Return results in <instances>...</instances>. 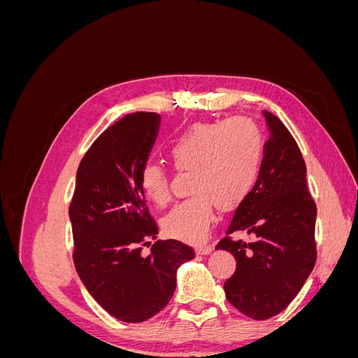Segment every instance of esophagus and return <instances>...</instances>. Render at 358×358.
<instances>
[{
  "mask_svg": "<svg viewBox=\"0 0 358 358\" xmlns=\"http://www.w3.org/2000/svg\"><path fill=\"white\" fill-rule=\"evenodd\" d=\"M212 251H213V248H212L210 245H200V246L196 248V252H197L199 255H208V254H210Z\"/></svg>",
  "mask_w": 358,
  "mask_h": 358,
  "instance_id": "1",
  "label": "esophagus"
}]
</instances>
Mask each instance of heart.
<instances>
[{
  "label": "heart",
  "mask_w": 358,
  "mask_h": 358,
  "mask_svg": "<svg viewBox=\"0 0 358 358\" xmlns=\"http://www.w3.org/2000/svg\"><path fill=\"white\" fill-rule=\"evenodd\" d=\"M169 157L179 171H188L191 197L178 203L162 229L175 239L197 243L208 237L215 222V204L222 210L239 206L257 187L264 148L259 129L245 117L203 122L171 140ZM140 187L155 204L169 200V178L159 164H146Z\"/></svg>",
  "instance_id": "obj_1"
}]
</instances>
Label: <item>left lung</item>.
Returning a JSON list of instances; mask_svg holds the SVG:
<instances>
[{
  "mask_svg": "<svg viewBox=\"0 0 358 358\" xmlns=\"http://www.w3.org/2000/svg\"><path fill=\"white\" fill-rule=\"evenodd\" d=\"M263 115L270 137L262 175L215 248L236 258V272L224 284L227 300L252 320L282 312L317 259V206L308 191L305 159L280 119L267 110ZM241 235L253 241L245 243Z\"/></svg>",
  "mask_w": 358,
  "mask_h": 358,
  "instance_id": "left-lung-1",
  "label": "left lung"
}]
</instances>
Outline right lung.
Here are the masks:
<instances>
[{
	"label": "right lung",
	"instance_id": "obj_1",
	"mask_svg": "<svg viewBox=\"0 0 358 358\" xmlns=\"http://www.w3.org/2000/svg\"><path fill=\"white\" fill-rule=\"evenodd\" d=\"M161 116L129 113L95 140L80 161L69 209L74 266L99 305L124 322L152 318L176 289L180 264L194 258L179 241H157L140 173L158 136ZM143 245L151 246L145 256Z\"/></svg>",
	"mask_w": 358,
	"mask_h": 358
}]
</instances>
